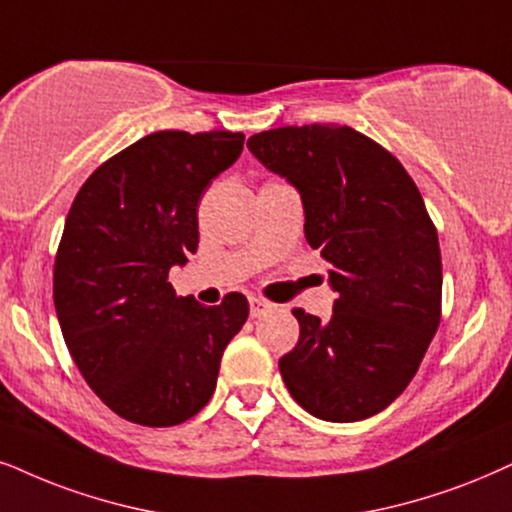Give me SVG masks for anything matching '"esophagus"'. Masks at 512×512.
I'll list each match as a JSON object with an SVG mask.
<instances>
[{
	"label": "esophagus",
	"instance_id": "esophagus-1",
	"mask_svg": "<svg viewBox=\"0 0 512 512\" xmlns=\"http://www.w3.org/2000/svg\"><path fill=\"white\" fill-rule=\"evenodd\" d=\"M248 302H250V316H262V314H267L269 309H271V302L269 300H264V297H257V295H250L248 297Z\"/></svg>",
	"mask_w": 512,
	"mask_h": 512
}]
</instances>
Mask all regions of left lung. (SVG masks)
I'll list each match as a JSON object with an SVG mask.
<instances>
[{"label":"left lung","mask_w":512,"mask_h":512,"mask_svg":"<svg viewBox=\"0 0 512 512\" xmlns=\"http://www.w3.org/2000/svg\"><path fill=\"white\" fill-rule=\"evenodd\" d=\"M248 148L300 191L304 236L338 293L321 321L295 307L300 340L278 359L312 416H375L411 383L442 319V252L416 181L394 155L347 125L278 127Z\"/></svg>","instance_id":"1"}]
</instances>
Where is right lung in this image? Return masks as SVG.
I'll use <instances>...</instances> for the list:
<instances>
[{"label":"right lung","mask_w":512,"mask_h":512,"mask_svg":"<svg viewBox=\"0 0 512 512\" xmlns=\"http://www.w3.org/2000/svg\"><path fill=\"white\" fill-rule=\"evenodd\" d=\"M243 134L165 129L115 153L70 205L54 262V304L68 352L108 409L170 428L208 404L241 293L205 307L167 281L198 250V203L236 163Z\"/></svg>","instance_id":"right-lung-1"}]
</instances>
